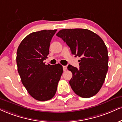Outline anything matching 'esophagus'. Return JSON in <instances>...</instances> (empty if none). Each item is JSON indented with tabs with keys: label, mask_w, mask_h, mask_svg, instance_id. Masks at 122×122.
<instances>
[{
	"label": "esophagus",
	"mask_w": 122,
	"mask_h": 122,
	"mask_svg": "<svg viewBox=\"0 0 122 122\" xmlns=\"http://www.w3.org/2000/svg\"><path fill=\"white\" fill-rule=\"evenodd\" d=\"M63 70L64 71H66L67 69V67L66 66H63Z\"/></svg>",
	"instance_id": "obj_1"
}]
</instances>
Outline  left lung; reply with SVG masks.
I'll use <instances>...</instances> for the list:
<instances>
[{
  "instance_id": "8db88e82",
  "label": "left lung",
  "mask_w": 122,
  "mask_h": 122,
  "mask_svg": "<svg viewBox=\"0 0 122 122\" xmlns=\"http://www.w3.org/2000/svg\"><path fill=\"white\" fill-rule=\"evenodd\" d=\"M70 47L72 54L79 56V68L71 65V87L80 97L89 98L101 89L108 71L107 49L99 36L86 29H64L56 34Z\"/></svg>"
}]
</instances>
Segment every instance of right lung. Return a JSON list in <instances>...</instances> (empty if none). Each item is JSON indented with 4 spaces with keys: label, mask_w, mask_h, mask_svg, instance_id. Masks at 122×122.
Instances as JSON below:
<instances>
[{
    "label": "right lung",
    "mask_w": 122,
    "mask_h": 122,
    "mask_svg": "<svg viewBox=\"0 0 122 122\" xmlns=\"http://www.w3.org/2000/svg\"><path fill=\"white\" fill-rule=\"evenodd\" d=\"M57 31L43 30L31 33L22 41L17 51L16 62L21 80L36 100L45 101L55 96L62 75L60 64H45L50 42Z\"/></svg>",
    "instance_id": "add662e5"
}]
</instances>
